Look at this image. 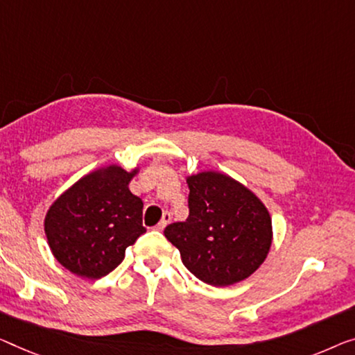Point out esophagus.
Here are the masks:
<instances>
[{"label": "esophagus", "instance_id": "1", "mask_svg": "<svg viewBox=\"0 0 355 355\" xmlns=\"http://www.w3.org/2000/svg\"><path fill=\"white\" fill-rule=\"evenodd\" d=\"M168 223H171V214H168V211H166V214L162 215V220L159 221V223L156 225V230H157V231H162Z\"/></svg>", "mask_w": 355, "mask_h": 355}]
</instances>
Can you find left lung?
Instances as JSON below:
<instances>
[{
    "instance_id": "left-lung-1",
    "label": "left lung",
    "mask_w": 355,
    "mask_h": 355,
    "mask_svg": "<svg viewBox=\"0 0 355 355\" xmlns=\"http://www.w3.org/2000/svg\"><path fill=\"white\" fill-rule=\"evenodd\" d=\"M187 183L188 218L168 225L164 236L205 284L228 287L250 277L272 244L266 205L245 184L216 171L191 173Z\"/></svg>"
}]
</instances>
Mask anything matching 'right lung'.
<instances>
[{
  "instance_id": "1",
  "label": "right lung",
  "mask_w": 355,
  "mask_h": 355,
  "mask_svg": "<svg viewBox=\"0 0 355 355\" xmlns=\"http://www.w3.org/2000/svg\"><path fill=\"white\" fill-rule=\"evenodd\" d=\"M118 164L100 167L73 183L47 210L44 232L52 255L79 277L100 279L124 260L125 248L146 232L144 202L129 189L139 173Z\"/></svg>"
}]
</instances>
